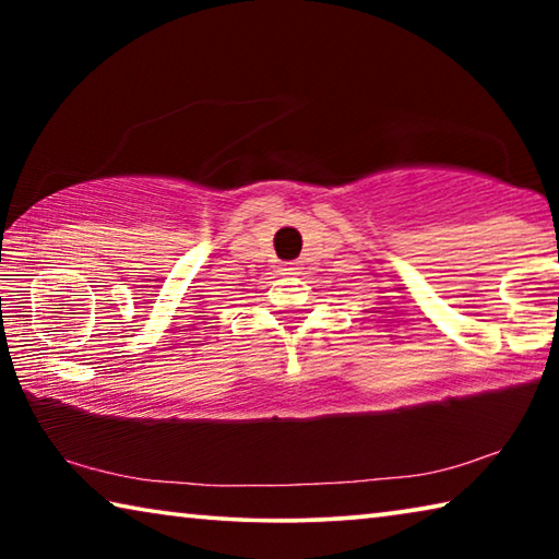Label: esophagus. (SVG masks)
<instances>
[{"label":"esophagus","mask_w":559,"mask_h":559,"mask_svg":"<svg viewBox=\"0 0 559 559\" xmlns=\"http://www.w3.org/2000/svg\"><path fill=\"white\" fill-rule=\"evenodd\" d=\"M283 271H288V273H293V271H298L296 266H293V263H286V269H283Z\"/></svg>","instance_id":"1"}]
</instances>
